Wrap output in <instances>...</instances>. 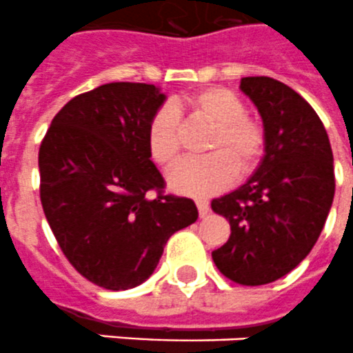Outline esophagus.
<instances>
[{
    "label": "esophagus",
    "mask_w": 353,
    "mask_h": 353,
    "mask_svg": "<svg viewBox=\"0 0 353 353\" xmlns=\"http://www.w3.org/2000/svg\"><path fill=\"white\" fill-rule=\"evenodd\" d=\"M195 204H197V210H199L201 217H206L210 213V203L206 199H195Z\"/></svg>",
    "instance_id": "obj_1"
}]
</instances>
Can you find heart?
Listing matches in <instances>:
<instances>
[{
    "mask_svg": "<svg viewBox=\"0 0 353 353\" xmlns=\"http://www.w3.org/2000/svg\"><path fill=\"white\" fill-rule=\"evenodd\" d=\"M181 111L213 123L204 150L206 158L183 163L168 176L170 190L204 197L232 185L235 174L248 176L259 167L265 149V132L260 121L244 114L239 97L226 88H208L199 93L161 105L147 127L150 158L163 168H172L181 158Z\"/></svg>",
    "mask_w": 353,
    "mask_h": 353,
    "instance_id": "obj_1",
    "label": "heart"
}]
</instances>
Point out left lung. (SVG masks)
Returning <instances> with one entry per match:
<instances>
[{
  "label": "left lung",
  "instance_id": "1",
  "mask_svg": "<svg viewBox=\"0 0 353 353\" xmlns=\"http://www.w3.org/2000/svg\"><path fill=\"white\" fill-rule=\"evenodd\" d=\"M241 91L262 118L265 149L236 190L212 201L232 235L212 251L226 278L263 285L310 253L332 208L336 181L328 134L309 102L271 77H244Z\"/></svg>",
  "mask_w": 353,
  "mask_h": 353
}]
</instances>
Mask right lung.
Returning a JSON list of instances; mask_svg holds the SVG:
<instances>
[{"instance_id":"right-lung-1","label":"right lung","mask_w":353,"mask_h":353,"mask_svg":"<svg viewBox=\"0 0 353 353\" xmlns=\"http://www.w3.org/2000/svg\"><path fill=\"white\" fill-rule=\"evenodd\" d=\"M165 100L154 84L99 85L71 99L41 143L46 221L71 265L109 291L143 283L168 239L199 215L192 199L161 194L150 159L147 127Z\"/></svg>"}]
</instances>
